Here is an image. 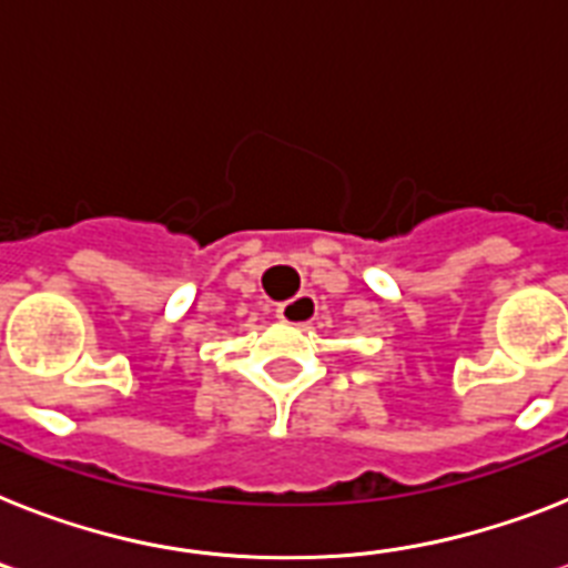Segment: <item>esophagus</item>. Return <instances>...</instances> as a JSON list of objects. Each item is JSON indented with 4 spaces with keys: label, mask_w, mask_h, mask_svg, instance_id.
<instances>
[{
    "label": "esophagus",
    "mask_w": 568,
    "mask_h": 568,
    "mask_svg": "<svg viewBox=\"0 0 568 568\" xmlns=\"http://www.w3.org/2000/svg\"><path fill=\"white\" fill-rule=\"evenodd\" d=\"M316 313H318L316 298H313V295H307V293H302V295H295V298H290V302L278 304L275 316H278L284 325L307 327V325H313Z\"/></svg>",
    "instance_id": "1"
}]
</instances>
